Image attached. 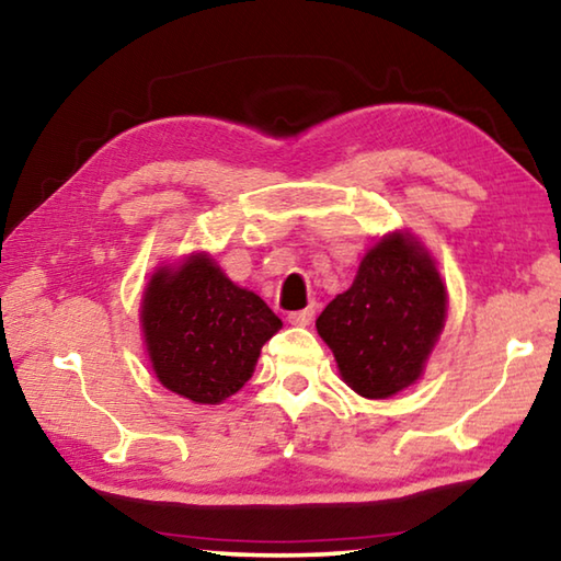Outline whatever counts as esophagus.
<instances>
[{
	"instance_id": "obj_1",
	"label": "esophagus",
	"mask_w": 561,
	"mask_h": 561,
	"mask_svg": "<svg viewBox=\"0 0 561 561\" xmlns=\"http://www.w3.org/2000/svg\"><path fill=\"white\" fill-rule=\"evenodd\" d=\"M289 324L294 327H309L311 319H314V309H301V311H291V314L287 317Z\"/></svg>"
}]
</instances>
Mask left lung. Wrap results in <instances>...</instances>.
I'll return each instance as SVG.
<instances>
[{
    "mask_svg": "<svg viewBox=\"0 0 561 561\" xmlns=\"http://www.w3.org/2000/svg\"><path fill=\"white\" fill-rule=\"evenodd\" d=\"M448 297L428 250L391 232L360 260L351 287L327 304L319 336L341 378L364 398H391L421 378L445 327Z\"/></svg>",
    "mask_w": 561,
    "mask_h": 561,
    "instance_id": "obj_1",
    "label": "left lung"
}]
</instances>
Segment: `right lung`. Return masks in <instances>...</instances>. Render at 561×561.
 <instances>
[{
	"mask_svg": "<svg viewBox=\"0 0 561 561\" xmlns=\"http://www.w3.org/2000/svg\"><path fill=\"white\" fill-rule=\"evenodd\" d=\"M140 327L158 381L187 401L217 405L250 381L282 321L207 254H190L150 277Z\"/></svg>",
	"mask_w": 561,
	"mask_h": 561,
	"instance_id": "obj_1",
	"label": "right lung"
}]
</instances>
